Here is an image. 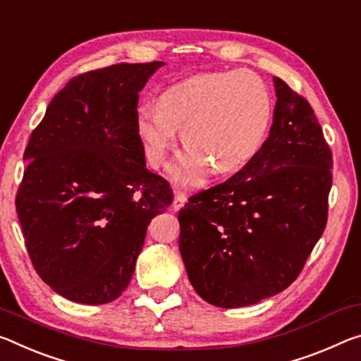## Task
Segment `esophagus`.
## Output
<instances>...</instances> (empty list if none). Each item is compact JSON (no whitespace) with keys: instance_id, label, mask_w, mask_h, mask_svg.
<instances>
[{"instance_id":"34e87169","label":"esophagus","mask_w":361,"mask_h":361,"mask_svg":"<svg viewBox=\"0 0 361 361\" xmlns=\"http://www.w3.org/2000/svg\"><path fill=\"white\" fill-rule=\"evenodd\" d=\"M186 194L185 192H180V191H176L175 192V199H173V204H171V207H173V210H180L183 205H185V202H186Z\"/></svg>"}]
</instances>
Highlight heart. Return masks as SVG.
<instances>
[{
    "label": "heart",
    "mask_w": 361,
    "mask_h": 361,
    "mask_svg": "<svg viewBox=\"0 0 361 361\" xmlns=\"http://www.w3.org/2000/svg\"><path fill=\"white\" fill-rule=\"evenodd\" d=\"M271 122V96L252 71L210 72L165 88L157 107L136 111V131L152 167L164 164L178 130L188 147L170 164V176L197 185L209 170L230 173L260 151Z\"/></svg>",
    "instance_id": "b5f03b06"
}]
</instances>
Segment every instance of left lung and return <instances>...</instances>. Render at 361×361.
<instances>
[{
	"instance_id": "left-lung-1",
	"label": "left lung",
	"mask_w": 361,
	"mask_h": 361,
	"mask_svg": "<svg viewBox=\"0 0 361 361\" xmlns=\"http://www.w3.org/2000/svg\"><path fill=\"white\" fill-rule=\"evenodd\" d=\"M270 136L225 183L180 210V252L205 302L257 304L293 284L328 221L333 152L308 101L273 77Z\"/></svg>"
}]
</instances>
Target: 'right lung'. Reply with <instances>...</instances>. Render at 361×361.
Listing matches in <instances>:
<instances>
[{
	"mask_svg": "<svg viewBox=\"0 0 361 361\" xmlns=\"http://www.w3.org/2000/svg\"><path fill=\"white\" fill-rule=\"evenodd\" d=\"M164 62L114 64L71 78L32 131L16 210L39 278L78 304L127 289L154 216L173 201L146 169L140 91Z\"/></svg>",
	"mask_w": 361,
	"mask_h": 361,
	"instance_id": "add662e5",
	"label": "right lung"
}]
</instances>
